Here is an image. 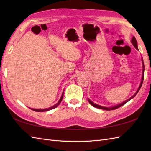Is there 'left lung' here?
Listing matches in <instances>:
<instances>
[{
  "mask_svg": "<svg viewBox=\"0 0 151 151\" xmlns=\"http://www.w3.org/2000/svg\"><path fill=\"white\" fill-rule=\"evenodd\" d=\"M131 42H132V45H134V47H135L137 50H138V49H137V41H136V38H135V37H134V36H133L132 40H131ZM143 62V75H142V81H141V84H140V85H139V87L138 89H137L136 93L134 94L132 97H130V99H127V101H124L123 102H122V103H121V104H118V105H117V106H114L110 107V108L101 106H99V105H98V104H95L94 102H93L91 101H90V100H89V99H88V101H89V103H90V104L93 106H94V107H95V108H99V109H102V110H115V109H117V108H119V107L122 106H123L124 104H126L127 102H129V101L130 100V99H132V98H134V97H135V96L136 95V94L137 93H138V91H139V89H140L141 87H142V84H143V78H144V64H143V62Z\"/></svg>",
  "mask_w": 151,
  "mask_h": 151,
  "instance_id": "1",
  "label": "left lung"
}]
</instances>
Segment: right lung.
<instances>
[{
    "instance_id": "obj_1",
    "label": "right lung",
    "mask_w": 151,
    "mask_h": 151,
    "mask_svg": "<svg viewBox=\"0 0 151 151\" xmlns=\"http://www.w3.org/2000/svg\"><path fill=\"white\" fill-rule=\"evenodd\" d=\"M63 96V94H62V97H61L60 99L59 100V101L55 105L52 106V107H50V108H46V109H34V108H30V109H31V110H32L35 111H40V112L46 111H49V110H52V109L56 108V107L58 106V105L60 104V102H62V101Z\"/></svg>"
}]
</instances>
